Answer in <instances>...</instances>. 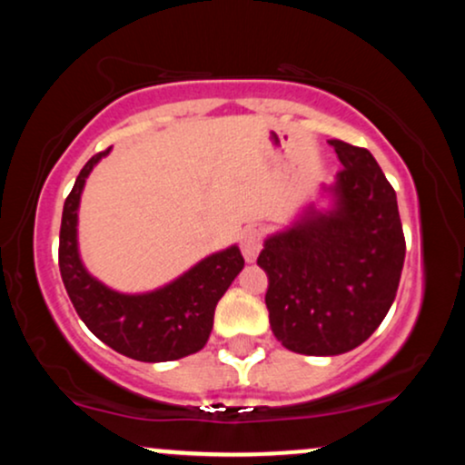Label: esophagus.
<instances>
[{"instance_id":"34e87169","label":"esophagus","mask_w":465,"mask_h":465,"mask_svg":"<svg viewBox=\"0 0 465 465\" xmlns=\"http://www.w3.org/2000/svg\"><path fill=\"white\" fill-rule=\"evenodd\" d=\"M240 249H242V255L247 262H255L260 249H262V232L255 227H249L242 233V240H240Z\"/></svg>"}]
</instances>
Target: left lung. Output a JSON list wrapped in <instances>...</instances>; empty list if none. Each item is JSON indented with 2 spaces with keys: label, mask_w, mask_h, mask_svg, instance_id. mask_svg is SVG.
<instances>
[{
  "label": "left lung",
  "mask_w": 465,
  "mask_h": 465,
  "mask_svg": "<svg viewBox=\"0 0 465 465\" xmlns=\"http://www.w3.org/2000/svg\"><path fill=\"white\" fill-rule=\"evenodd\" d=\"M330 143L343 170L319 188L328 205L308 203L264 238L258 258L271 330L306 356L345 354L370 339L396 300L407 251L396 190L373 154Z\"/></svg>",
  "instance_id": "1"
}]
</instances>
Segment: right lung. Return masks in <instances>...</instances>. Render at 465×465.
Returning <instances> with one entry per match:
<instances>
[{"mask_svg": "<svg viewBox=\"0 0 465 465\" xmlns=\"http://www.w3.org/2000/svg\"><path fill=\"white\" fill-rule=\"evenodd\" d=\"M109 151L84 163L63 205L58 266L69 300L103 343L129 359L165 362L196 354L210 339L218 300L242 271V253L232 244L146 292H120L94 277L80 258L78 207L87 177Z\"/></svg>", "mask_w": 465, "mask_h": 465, "instance_id": "add662e5", "label": "right lung"}]
</instances>
